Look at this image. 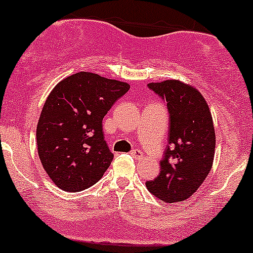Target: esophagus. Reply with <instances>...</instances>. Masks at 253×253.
<instances>
[{"instance_id": "34e87169", "label": "esophagus", "mask_w": 253, "mask_h": 253, "mask_svg": "<svg viewBox=\"0 0 253 253\" xmlns=\"http://www.w3.org/2000/svg\"><path fill=\"white\" fill-rule=\"evenodd\" d=\"M130 155H131V157L135 158V159H141L142 158V152H141V150H138V149H132L131 152H130Z\"/></svg>"}]
</instances>
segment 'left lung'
<instances>
[{
    "label": "left lung",
    "mask_w": 253,
    "mask_h": 253,
    "mask_svg": "<svg viewBox=\"0 0 253 253\" xmlns=\"http://www.w3.org/2000/svg\"><path fill=\"white\" fill-rule=\"evenodd\" d=\"M148 87L167 103L169 146L160 161V173L147 181V189L166 203L181 202L211 172L216 141L211 113L203 95L179 80L152 82Z\"/></svg>",
    "instance_id": "obj_1"
}]
</instances>
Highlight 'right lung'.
<instances>
[{
  "mask_svg": "<svg viewBox=\"0 0 253 253\" xmlns=\"http://www.w3.org/2000/svg\"><path fill=\"white\" fill-rule=\"evenodd\" d=\"M126 82L80 72L55 86L37 126L38 155L50 179L68 192L100 179L113 154L104 140L103 118L129 90Z\"/></svg>",
  "mask_w": 253,
  "mask_h": 253,
  "instance_id": "add662e5",
  "label": "right lung"
}]
</instances>
